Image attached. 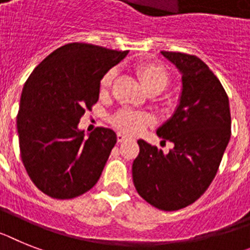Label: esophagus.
I'll return each mask as SVG.
<instances>
[{
    "mask_svg": "<svg viewBox=\"0 0 250 250\" xmlns=\"http://www.w3.org/2000/svg\"><path fill=\"white\" fill-rule=\"evenodd\" d=\"M117 141H118V142L127 141V136L122 135V133H117Z\"/></svg>",
    "mask_w": 250,
    "mask_h": 250,
    "instance_id": "1",
    "label": "esophagus"
}]
</instances>
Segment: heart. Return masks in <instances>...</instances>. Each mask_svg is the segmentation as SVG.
Returning <instances> with one entry per match:
<instances>
[{"instance_id": "1", "label": "heart", "mask_w": 250, "mask_h": 250, "mask_svg": "<svg viewBox=\"0 0 250 250\" xmlns=\"http://www.w3.org/2000/svg\"><path fill=\"white\" fill-rule=\"evenodd\" d=\"M136 75L148 93L151 91L160 93L170 83L169 71L164 66L155 63V62H141V63L136 64ZM114 79V70L106 71L103 75L99 83L100 94L108 93L109 89L112 87ZM150 123V115L129 110V109H122L118 113H115L112 118V125L115 128L121 132H125L127 135H137Z\"/></svg>"}]
</instances>
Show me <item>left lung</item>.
Here are the masks:
<instances>
[{
	"label": "left lung",
	"mask_w": 250,
	"mask_h": 250,
	"mask_svg": "<svg viewBox=\"0 0 250 250\" xmlns=\"http://www.w3.org/2000/svg\"><path fill=\"white\" fill-rule=\"evenodd\" d=\"M161 54L179 68L183 81L179 106L157 129L174 147L164 154L138 140L132 177L151 206L177 211L196 202L215 178L231 135V115L225 89L203 61L179 52Z\"/></svg>",
	"instance_id": "8db88e82"
}]
</instances>
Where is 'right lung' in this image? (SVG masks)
Here are the masks:
<instances>
[{"mask_svg":"<svg viewBox=\"0 0 250 250\" xmlns=\"http://www.w3.org/2000/svg\"><path fill=\"white\" fill-rule=\"evenodd\" d=\"M127 53L68 43L42 61L26 80L16 118L20 154L29 178L44 194L71 200L99 180L117 135L96 127L85 138L77 125L99 99L103 75Z\"/></svg>","mask_w":250,"mask_h":250,"instance_id":"obj_1","label":"right lung"}]
</instances>
